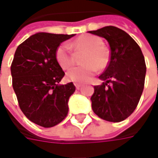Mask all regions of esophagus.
Here are the masks:
<instances>
[{"instance_id":"34e87169","label":"esophagus","mask_w":158,"mask_h":158,"mask_svg":"<svg viewBox=\"0 0 158 158\" xmlns=\"http://www.w3.org/2000/svg\"><path fill=\"white\" fill-rule=\"evenodd\" d=\"M75 85H76V88L77 89H79L82 87V84H81V83H77V82H76V83H75Z\"/></svg>"}]
</instances>
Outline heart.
<instances>
[{"mask_svg":"<svg viewBox=\"0 0 158 158\" xmlns=\"http://www.w3.org/2000/svg\"><path fill=\"white\" fill-rule=\"evenodd\" d=\"M76 51L85 52L82 57L81 67H75L66 74L67 79L70 82H84L89 81L97 70H104L109 64L110 52L106 46H103L101 38L94 35H82L75 41L69 44H61L58 46L55 52V59L60 67L68 69L74 63V58L70 48Z\"/></svg>","mask_w":158,"mask_h":158,"instance_id":"obj_1","label":"heart"}]
</instances>
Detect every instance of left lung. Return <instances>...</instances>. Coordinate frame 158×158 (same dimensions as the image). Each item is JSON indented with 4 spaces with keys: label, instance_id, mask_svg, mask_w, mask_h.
I'll use <instances>...</instances> for the list:
<instances>
[{
    "label": "left lung",
    "instance_id": "1",
    "mask_svg": "<svg viewBox=\"0 0 158 158\" xmlns=\"http://www.w3.org/2000/svg\"><path fill=\"white\" fill-rule=\"evenodd\" d=\"M89 33L105 38L110 46V60L99 76L106 81L94 86L91 96L93 112L107 121L124 120L135 110L143 94L146 64L142 50L126 31L106 26Z\"/></svg>",
    "mask_w": 158,
    "mask_h": 158
}]
</instances>
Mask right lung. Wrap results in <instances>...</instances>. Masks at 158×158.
Segmentation results:
<instances>
[{"mask_svg":"<svg viewBox=\"0 0 158 158\" xmlns=\"http://www.w3.org/2000/svg\"><path fill=\"white\" fill-rule=\"evenodd\" d=\"M73 36L40 32L15 50L10 70L18 105L28 119L43 127L60 123L69 112V98L76 87L73 82L60 84L65 73L55 52Z\"/></svg>","mask_w":158,"mask_h":158,"instance_id":"1","label":"right lung"}]
</instances>
